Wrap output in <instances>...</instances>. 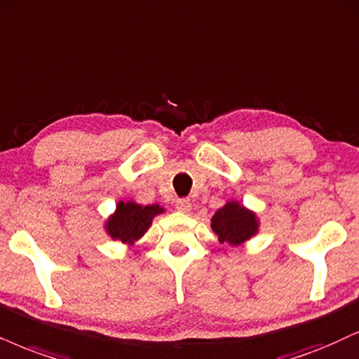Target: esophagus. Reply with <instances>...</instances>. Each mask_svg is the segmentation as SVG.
Segmentation results:
<instances>
[{"label":"esophagus","mask_w":359,"mask_h":359,"mask_svg":"<svg viewBox=\"0 0 359 359\" xmlns=\"http://www.w3.org/2000/svg\"><path fill=\"white\" fill-rule=\"evenodd\" d=\"M176 210L181 211V213H189L191 211V201L189 200H178L176 201Z\"/></svg>","instance_id":"1"}]
</instances>
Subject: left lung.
Listing matches in <instances>:
<instances>
[{
    "instance_id": "left-lung-1",
    "label": "left lung",
    "mask_w": 359,
    "mask_h": 359,
    "mask_svg": "<svg viewBox=\"0 0 359 359\" xmlns=\"http://www.w3.org/2000/svg\"><path fill=\"white\" fill-rule=\"evenodd\" d=\"M213 229L219 243L240 246L259 233V218L253 210L240 201L229 200L211 218Z\"/></svg>"
}]
</instances>
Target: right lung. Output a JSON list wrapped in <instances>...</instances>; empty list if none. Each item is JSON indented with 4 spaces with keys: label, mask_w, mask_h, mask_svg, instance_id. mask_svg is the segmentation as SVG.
Listing matches in <instances>:
<instances>
[{
    "label": "right lung",
    "mask_w": 359,
    "mask_h": 359,
    "mask_svg": "<svg viewBox=\"0 0 359 359\" xmlns=\"http://www.w3.org/2000/svg\"><path fill=\"white\" fill-rule=\"evenodd\" d=\"M165 213V208L156 205H138L136 201H118L116 210L108 216L103 228L113 241L133 246L140 241L153 224L158 215Z\"/></svg>",
    "instance_id": "1"
}]
</instances>
